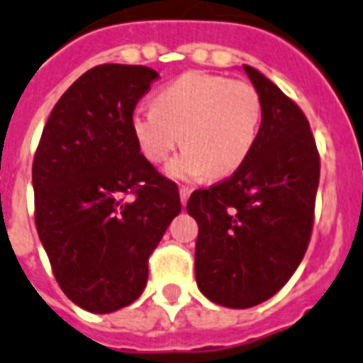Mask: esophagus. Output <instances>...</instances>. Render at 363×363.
<instances>
[{
    "label": "esophagus",
    "instance_id": "1",
    "mask_svg": "<svg viewBox=\"0 0 363 363\" xmlns=\"http://www.w3.org/2000/svg\"><path fill=\"white\" fill-rule=\"evenodd\" d=\"M179 194H181L182 205H186L188 197H190V194H191V188L190 186H181V188H179Z\"/></svg>",
    "mask_w": 363,
    "mask_h": 363
}]
</instances>
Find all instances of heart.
<instances>
[{
	"label": "heart",
	"instance_id": "obj_1",
	"mask_svg": "<svg viewBox=\"0 0 363 363\" xmlns=\"http://www.w3.org/2000/svg\"><path fill=\"white\" fill-rule=\"evenodd\" d=\"M262 121L260 94L251 83L214 73L190 72L157 94L155 106H140L130 129L149 162L160 164L186 145L167 166L175 179L208 173L221 179L245 162Z\"/></svg>",
	"mask_w": 363,
	"mask_h": 363
}]
</instances>
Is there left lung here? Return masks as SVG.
<instances>
[{"instance_id": "1", "label": "left lung", "mask_w": 363, "mask_h": 363, "mask_svg": "<svg viewBox=\"0 0 363 363\" xmlns=\"http://www.w3.org/2000/svg\"><path fill=\"white\" fill-rule=\"evenodd\" d=\"M262 123L245 162L186 210L199 225L196 279L210 301L251 308L277 294L299 267L313 228L319 153L297 103L251 66Z\"/></svg>"}]
</instances>
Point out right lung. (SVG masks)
<instances>
[{"instance_id": "add662e5", "label": "right lung", "mask_w": 363, "mask_h": 363, "mask_svg": "<svg viewBox=\"0 0 363 363\" xmlns=\"http://www.w3.org/2000/svg\"><path fill=\"white\" fill-rule=\"evenodd\" d=\"M158 73L101 64L62 94L33 160L35 223L69 301L108 313L138 299L181 212L179 188L140 153L130 116Z\"/></svg>"}]
</instances>
